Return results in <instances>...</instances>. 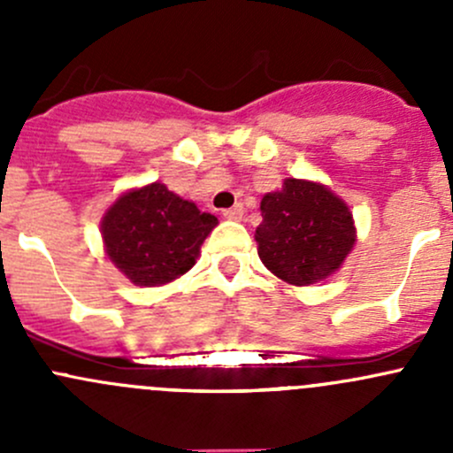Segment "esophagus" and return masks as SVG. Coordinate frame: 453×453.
<instances>
[{
    "label": "esophagus",
    "mask_w": 453,
    "mask_h": 453,
    "mask_svg": "<svg viewBox=\"0 0 453 453\" xmlns=\"http://www.w3.org/2000/svg\"><path fill=\"white\" fill-rule=\"evenodd\" d=\"M243 205L241 203H234L232 205V208H226L223 210V217L227 219V221H241V219H243Z\"/></svg>",
    "instance_id": "obj_1"
}]
</instances>
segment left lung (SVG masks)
<instances>
[{
    "mask_svg": "<svg viewBox=\"0 0 453 453\" xmlns=\"http://www.w3.org/2000/svg\"><path fill=\"white\" fill-rule=\"evenodd\" d=\"M263 223L256 227L258 256L280 280L307 287L342 267L357 234L344 199L307 180H285L282 190L260 201Z\"/></svg>",
    "mask_w": 453,
    "mask_h": 453,
    "instance_id": "1",
    "label": "left lung"
}]
</instances>
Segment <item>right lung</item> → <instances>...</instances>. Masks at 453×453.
<instances>
[{
  "mask_svg": "<svg viewBox=\"0 0 453 453\" xmlns=\"http://www.w3.org/2000/svg\"><path fill=\"white\" fill-rule=\"evenodd\" d=\"M217 217L153 181L122 193L100 221L104 252L134 285L159 287L188 272Z\"/></svg>",
  "mask_w": 453,
  "mask_h": 453,
  "instance_id": "right-lung-1",
  "label": "right lung"
}]
</instances>
